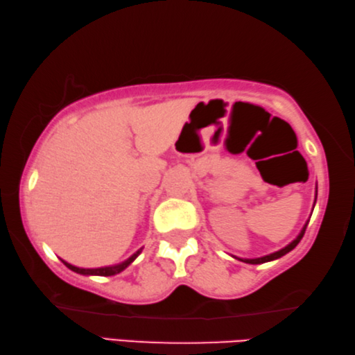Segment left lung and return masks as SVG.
I'll return each instance as SVG.
<instances>
[{
  "label": "left lung",
  "instance_id": "1",
  "mask_svg": "<svg viewBox=\"0 0 355 355\" xmlns=\"http://www.w3.org/2000/svg\"><path fill=\"white\" fill-rule=\"evenodd\" d=\"M305 230H306V225L304 226V230L300 231V234H299L297 237H295V239H294L291 243H289V245H286V247L282 248V250H278V252H275V253H270V254H267V257L257 258V259H241V261H243V263H248V264H263V263H267V261H274V259L282 258L283 254H286V253L291 252L293 248H295V245H297L302 237H304Z\"/></svg>",
  "mask_w": 355,
  "mask_h": 355
}]
</instances>
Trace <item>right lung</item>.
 I'll list each match as a JSON object with an SVG mask.
<instances>
[{
    "mask_svg": "<svg viewBox=\"0 0 355 355\" xmlns=\"http://www.w3.org/2000/svg\"><path fill=\"white\" fill-rule=\"evenodd\" d=\"M139 252H141V250H138V252H137V253H133L129 259L124 261V263L118 264V266H112V267H98V269H80V267H75V266H72V264H69V263H66V261H62V263L66 264V266L69 267V269L73 270V272H77V274H81V275H102V277H110V275L119 274L121 270H124L125 267L129 266V264L132 263V261L138 257Z\"/></svg>",
    "mask_w": 355,
    "mask_h": 355,
    "instance_id": "right-lung-1",
    "label": "right lung"
}]
</instances>
